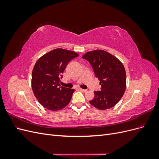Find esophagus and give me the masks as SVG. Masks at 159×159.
I'll use <instances>...</instances> for the list:
<instances>
[{"instance_id": "1", "label": "esophagus", "mask_w": 159, "mask_h": 159, "mask_svg": "<svg viewBox=\"0 0 159 159\" xmlns=\"http://www.w3.org/2000/svg\"><path fill=\"white\" fill-rule=\"evenodd\" d=\"M79 90H80V91H81V92H85V91H87L86 89H81V88H80V89H79Z\"/></svg>"}]
</instances>
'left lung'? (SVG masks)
<instances>
[{
    "label": "left lung",
    "instance_id": "8db88e82",
    "mask_svg": "<svg viewBox=\"0 0 159 159\" xmlns=\"http://www.w3.org/2000/svg\"><path fill=\"white\" fill-rule=\"evenodd\" d=\"M82 57L89 62L102 85V91H94V99L89 103L100 110L114 107L126 89V72L123 64L116 57L102 50L88 52Z\"/></svg>",
    "mask_w": 159,
    "mask_h": 159
}]
</instances>
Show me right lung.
<instances>
[{
    "label": "right lung",
    "instance_id": "right-lung-1",
    "mask_svg": "<svg viewBox=\"0 0 159 159\" xmlns=\"http://www.w3.org/2000/svg\"><path fill=\"white\" fill-rule=\"evenodd\" d=\"M79 55L57 48L40 57L32 74L33 93L43 107L50 111L64 108L70 102L74 89L60 87V79L68 62Z\"/></svg>",
    "mask_w": 159,
    "mask_h": 159
}]
</instances>
